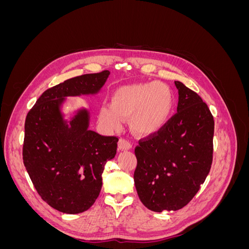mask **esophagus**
Masks as SVG:
<instances>
[{"instance_id": "obj_1", "label": "esophagus", "mask_w": 249, "mask_h": 249, "mask_svg": "<svg viewBox=\"0 0 249 249\" xmlns=\"http://www.w3.org/2000/svg\"><path fill=\"white\" fill-rule=\"evenodd\" d=\"M131 148H132V144L130 141H127L124 138L119 139V141H118V149L119 150H129Z\"/></svg>"}]
</instances>
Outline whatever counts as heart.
<instances>
[{
	"instance_id": "1",
	"label": "heart",
	"mask_w": 249,
	"mask_h": 249,
	"mask_svg": "<svg viewBox=\"0 0 249 249\" xmlns=\"http://www.w3.org/2000/svg\"><path fill=\"white\" fill-rule=\"evenodd\" d=\"M172 89L165 83L147 82L120 86L113 91L110 104L99 111L100 123L108 130L122 127L130 118V126L137 136L148 137L166 125L175 109Z\"/></svg>"
}]
</instances>
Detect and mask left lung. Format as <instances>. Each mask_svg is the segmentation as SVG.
<instances>
[{
	"label": "left lung",
	"instance_id": "left-lung-1",
	"mask_svg": "<svg viewBox=\"0 0 249 249\" xmlns=\"http://www.w3.org/2000/svg\"><path fill=\"white\" fill-rule=\"evenodd\" d=\"M175 84L178 113L135 148V187L141 202L154 212L185 207L205 182L213 160L214 118L207 104L182 82Z\"/></svg>",
	"mask_w": 249,
	"mask_h": 249
}]
</instances>
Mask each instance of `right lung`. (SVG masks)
<instances>
[{"label":"right lung","mask_w":249,"mask_h":249,"mask_svg":"<svg viewBox=\"0 0 249 249\" xmlns=\"http://www.w3.org/2000/svg\"><path fill=\"white\" fill-rule=\"evenodd\" d=\"M109 74L104 71L60 83L40 95L26 117L25 167L41 198L62 213H82L93 205L118 142L89 129L87 108H78L67 119L63 105L70 96L96 95Z\"/></svg>","instance_id":"obj_1"}]
</instances>
